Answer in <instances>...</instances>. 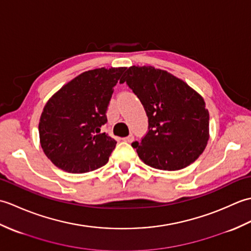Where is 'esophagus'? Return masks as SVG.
Here are the masks:
<instances>
[{
	"label": "esophagus",
	"instance_id": "obj_1",
	"mask_svg": "<svg viewBox=\"0 0 251 251\" xmlns=\"http://www.w3.org/2000/svg\"><path fill=\"white\" fill-rule=\"evenodd\" d=\"M123 140H124V141H126V142H132V141H134L135 140V137L134 136H132V135H129L128 137H125V138H123Z\"/></svg>",
	"mask_w": 251,
	"mask_h": 251
}]
</instances>
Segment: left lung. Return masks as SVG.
Returning <instances> with one entry per match:
<instances>
[{
  "instance_id": "8db88e82",
  "label": "left lung",
  "mask_w": 251,
  "mask_h": 251,
  "mask_svg": "<svg viewBox=\"0 0 251 251\" xmlns=\"http://www.w3.org/2000/svg\"><path fill=\"white\" fill-rule=\"evenodd\" d=\"M126 82L148 116V131L131 143L149 166L179 170L195 162L209 139V113L201 96L167 71L153 67L127 69Z\"/></svg>"
}]
</instances>
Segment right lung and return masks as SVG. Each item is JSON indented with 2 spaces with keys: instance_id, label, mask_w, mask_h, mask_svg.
<instances>
[{
  "instance_id": "obj_1",
  "label": "right lung",
  "mask_w": 251,
  "mask_h": 251,
  "mask_svg": "<svg viewBox=\"0 0 251 251\" xmlns=\"http://www.w3.org/2000/svg\"><path fill=\"white\" fill-rule=\"evenodd\" d=\"M126 68L86 71L47 101L39 132L41 147L52 164L65 172L83 174L108 163L116 141L105 132L106 110L114 86Z\"/></svg>"
}]
</instances>
